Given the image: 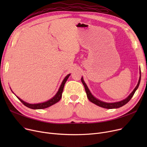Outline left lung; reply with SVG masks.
<instances>
[{"label": "left lung", "instance_id": "left-lung-1", "mask_svg": "<svg viewBox=\"0 0 147 147\" xmlns=\"http://www.w3.org/2000/svg\"><path fill=\"white\" fill-rule=\"evenodd\" d=\"M140 79H139V81L138 83L137 84L136 86L135 87V88L134 89V90L132 91V93H131L126 99L122 100L121 101L119 102H113V103H108V102H103L102 101H100V100L98 99L97 98H95L92 94H91V92H90L89 89H88L86 84L85 83V82H84L83 80V78H82L81 80L82 82L83 83V84L84 85V89H85V91L87 95V97L88 98V99L90 102H92V103H94L95 104H96V105L101 107L102 108H104V109H118V108H120L123 105H125V104H126L131 99V98H132V96H134L135 92H136V89L138 88L139 85H140V83L141 82V69H140Z\"/></svg>", "mask_w": 147, "mask_h": 147}]
</instances>
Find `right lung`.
<instances>
[{"instance_id":"1","label":"right lung","mask_w":147,"mask_h":147,"mask_svg":"<svg viewBox=\"0 0 147 147\" xmlns=\"http://www.w3.org/2000/svg\"><path fill=\"white\" fill-rule=\"evenodd\" d=\"M69 76H70V74H68L64 78V79L63 80V82H62L61 86L59 87V89L58 91L57 92V93L56 94V95L54 96L52 98L50 99L49 100H48V101H46V102H42V103H38V104H29V103H27V102H26L24 101H22L21 99H20L17 96H16L17 97V98L20 100V101L23 104H24L25 106L30 108V109H34V110L46 109V108H48V107H50V106H51L53 104H56L61 99V98L62 97V94H63V92L64 87V85H65V83L67 82V79H68Z\"/></svg>"}]
</instances>
